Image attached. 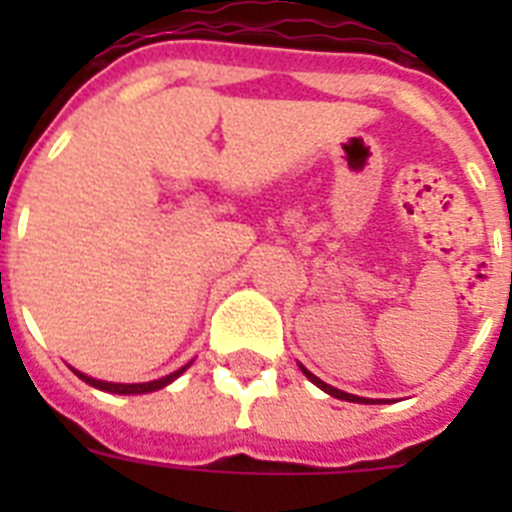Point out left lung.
Listing matches in <instances>:
<instances>
[{
  "label": "left lung",
  "instance_id": "obj_1",
  "mask_svg": "<svg viewBox=\"0 0 512 512\" xmlns=\"http://www.w3.org/2000/svg\"><path fill=\"white\" fill-rule=\"evenodd\" d=\"M302 372H305V377L310 379L312 384H318L320 390L323 392H328V395H333V397H338V400H346V402H374V400H369V397H356V395H348V392H343V390H336V387H330V384H325L323 379H318L315 377V374L312 372H307L305 366H300ZM377 402H384V400H377Z\"/></svg>",
  "mask_w": 512,
  "mask_h": 512
}]
</instances>
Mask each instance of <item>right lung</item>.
<instances>
[{
    "label": "right lung",
    "mask_w": 512,
    "mask_h": 512,
    "mask_svg": "<svg viewBox=\"0 0 512 512\" xmlns=\"http://www.w3.org/2000/svg\"><path fill=\"white\" fill-rule=\"evenodd\" d=\"M187 366H189V364H187ZM187 366H182V369H176V372L166 374V377L153 379V382H143V384L102 382V379H92V377H87V374L76 372V369H74V374H76V377H79V379H84V382H87V384H92V387H97V390H102V392H115V395H143V392H156V390H161V387H166V384H171L176 377H179V374L187 372Z\"/></svg>",
    "instance_id": "add662e5"
}]
</instances>
